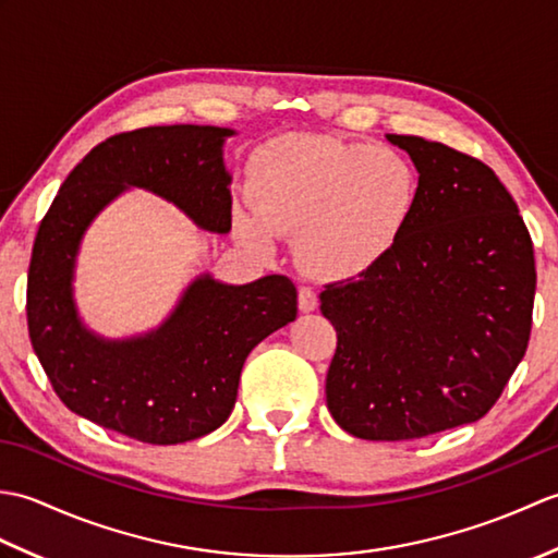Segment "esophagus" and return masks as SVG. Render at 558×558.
<instances>
[{
  "label": "esophagus",
  "mask_w": 558,
  "mask_h": 558,
  "mask_svg": "<svg viewBox=\"0 0 558 558\" xmlns=\"http://www.w3.org/2000/svg\"><path fill=\"white\" fill-rule=\"evenodd\" d=\"M316 306H318L316 292H314L312 288H302V290H300V312L310 314V312L316 310Z\"/></svg>",
  "instance_id": "esophagus-1"
}]
</instances>
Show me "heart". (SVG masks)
Masks as SVG:
<instances>
[{"instance_id": "1", "label": "heart", "mask_w": 558, "mask_h": 558, "mask_svg": "<svg viewBox=\"0 0 558 558\" xmlns=\"http://www.w3.org/2000/svg\"><path fill=\"white\" fill-rule=\"evenodd\" d=\"M420 174L400 150L333 136L288 134L256 153L248 174L254 208L236 232L260 254L294 234L302 266L318 278L352 280L396 254L420 206Z\"/></svg>"}]
</instances>
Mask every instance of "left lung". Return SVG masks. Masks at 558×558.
I'll return each mask as SVG.
<instances>
[{
    "label": "left lung",
    "mask_w": 558,
    "mask_h": 558,
    "mask_svg": "<svg viewBox=\"0 0 558 558\" xmlns=\"http://www.w3.org/2000/svg\"><path fill=\"white\" fill-rule=\"evenodd\" d=\"M420 172V206L396 254L330 282L338 348L326 402L348 434L408 441L484 417L523 360L535 252L489 165L438 141L388 134Z\"/></svg>",
    "instance_id": "8db88e82"
}]
</instances>
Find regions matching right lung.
<instances>
[{
    "instance_id": "add662e5",
    "label": "right lung",
    "mask_w": 558,
    "mask_h": 558,
    "mask_svg": "<svg viewBox=\"0 0 558 558\" xmlns=\"http://www.w3.org/2000/svg\"><path fill=\"white\" fill-rule=\"evenodd\" d=\"M222 126H144L93 148L64 180L38 228L28 268V336L54 393L105 429L170 446L230 417L244 360L298 316L286 276L248 286L196 278L168 322L132 340H102L81 324L74 264L90 220L126 186L180 206L198 228L230 232V174Z\"/></svg>"
}]
</instances>
